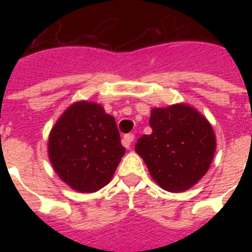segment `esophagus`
Returning <instances> with one entry per match:
<instances>
[{
	"label": "esophagus",
	"instance_id": "34e87169",
	"mask_svg": "<svg viewBox=\"0 0 252 252\" xmlns=\"http://www.w3.org/2000/svg\"><path fill=\"white\" fill-rule=\"evenodd\" d=\"M134 140V134L133 133H128V134H124V137H123L122 142L123 145L126 146V148H129L130 144H132V141Z\"/></svg>",
	"mask_w": 252,
	"mask_h": 252
}]
</instances>
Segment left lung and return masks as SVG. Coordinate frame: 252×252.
Instances as JSON below:
<instances>
[{"label":"left lung","mask_w":252,"mask_h":252,"mask_svg":"<svg viewBox=\"0 0 252 252\" xmlns=\"http://www.w3.org/2000/svg\"><path fill=\"white\" fill-rule=\"evenodd\" d=\"M152 133L137 140L134 150L144 159L153 180L168 192L193 187L209 170L216 152L211 123L186 103L150 112Z\"/></svg>","instance_id":"obj_1"}]
</instances>
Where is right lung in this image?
<instances>
[{"label":"right lung","instance_id":"1","mask_svg":"<svg viewBox=\"0 0 252 252\" xmlns=\"http://www.w3.org/2000/svg\"><path fill=\"white\" fill-rule=\"evenodd\" d=\"M126 153L114 116L98 103L80 100L57 119L48 137V157L64 183L91 193L110 183Z\"/></svg>","mask_w":252,"mask_h":252}]
</instances>
